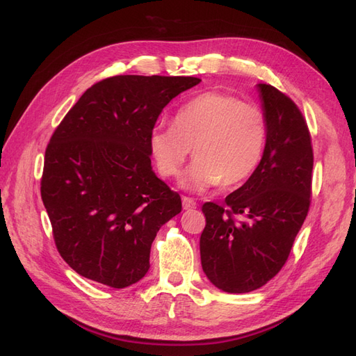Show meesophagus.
I'll return each mask as SVG.
<instances>
[{
  "label": "esophagus",
  "instance_id": "1",
  "mask_svg": "<svg viewBox=\"0 0 356 356\" xmlns=\"http://www.w3.org/2000/svg\"><path fill=\"white\" fill-rule=\"evenodd\" d=\"M181 206H184L185 211H191V209H195L197 207V203L194 202L193 198L184 197V198H181Z\"/></svg>",
  "mask_w": 356,
  "mask_h": 356
}]
</instances>
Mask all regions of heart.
Segmentation results:
<instances>
[{
	"instance_id": "1",
	"label": "heart",
	"mask_w": 356,
	"mask_h": 356,
	"mask_svg": "<svg viewBox=\"0 0 356 356\" xmlns=\"http://www.w3.org/2000/svg\"><path fill=\"white\" fill-rule=\"evenodd\" d=\"M266 136V115L259 105L206 91L179 108L175 124L154 127L149 149L163 177L177 176L193 149L197 158L180 186L202 193L221 181L230 186L248 179L261 161Z\"/></svg>"
}]
</instances>
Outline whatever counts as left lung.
<instances>
[{
  "mask_svg": "<svg viewBox=\"0 0 356 356\" xmlns=\"http://www.w3.org/2000/svg\"><path fill=\"white\" fill-rule=\"evenodd\" d=\"M268 136L256 171L225 197L224 206L203 204L200 238L209 281L227 293L265 286L284 266L309 207L312 138L293 100L269 84H257ZM233 214L245 221L236 223Z\"/></svg>",
  "mask_w": 356,
  "mask_h": 356,
  "instance_id": "left-lung-1",
  "label": "left lung"
}]
</instances>
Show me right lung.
Instances as JSON below:
<instances>
[{
  "label": "right lung",
  "instance_id": "add662e5",
  "mask_svg": "<svg viewBox=\"0 0 356 356\" xmlns=\"http://www.w3.org/2000/svg\"><path fill=\"white\" fill-rule=\"evenodd\" d=\"M194 76L118 75L90 87L44 153L42 200L60 256L81 277L114 289L140 281L180 195L152 168L149 135Z\"/></svg>",
  "mask_w": 356,
  "mask_h": 356
}]
</instances>
